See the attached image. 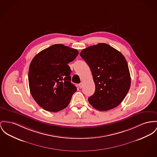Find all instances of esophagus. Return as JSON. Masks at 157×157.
I'll return each instance as SVG.
<instances>
[{
    "instance_id": "34e87169",
    "label": "esophagus",
    "mask_w": 157,
    "mask_h": 157,
    "mask_svg": "<svg viewBox=\"0 0 157 157\" xmlns=\"http://www.w3.org/2000/svg\"><path fill=\"white\" fill-rule=\"evenodd\" d=\"M83 83H80L78 84V86H79V87H80V89H82V88L83 87Z\"/></svg>"
}]
</instances>
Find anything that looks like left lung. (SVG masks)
<instances>
[{
	"label": "left lung",
	"instance_id": "8db88e82",
	"mask_svg": "<svg viewBox=\"0 0 157 157\" xmlns=\"http://www.w3.org/2000/svg\"><path fill=\"white\" fill-rule=\"evenodd\" d=\"M80 55L89 66L94 84L89 102L99 111H108L120 104L131 83L128 67L123 54L106 43L83 49Z\"/></svg>",
	"mask_w": 157,
	"mask_h": 157
}]
</instances>
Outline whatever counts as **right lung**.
I'll return each instance as SVG.
<instances>
[{
    "label": "right lung",
    "instance_id": "1",
    "mask_svg": "<svg viewBox=\"0 0 157 157\" xmlns=\"http://www.w3.org/2000/svg\"><path fill=\"white\" fill-rule=\"evenodd\" d=\"M78 55L77 49L56 44L37 54L29 71L32 97L46 111L56 113L65 108L77 91L71 83L68 63Z\"/></svg>",
    "mask_w": 157,
    "mask_h": 157
}]
</instances>
